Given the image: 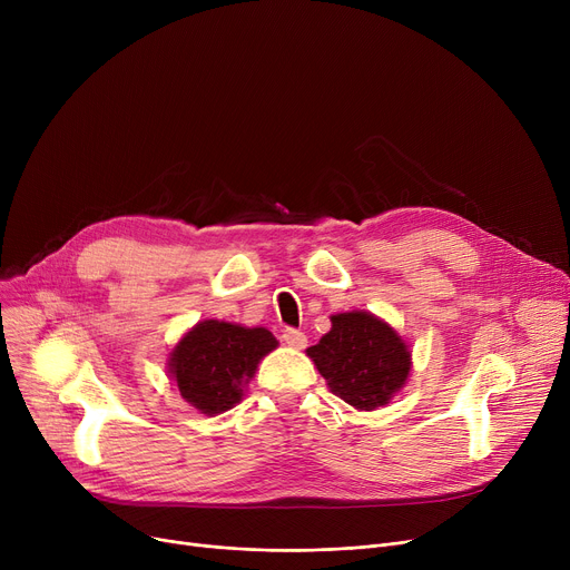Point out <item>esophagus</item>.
<instances>
[{"label": "esophagus", "instance_id": "obj_1", "mask_svg": "<svg viewBox=\"0 0 570 570\" xmlns=\"http://www.w3.org/2000/svg\"><path fill=\"white\" fill-rule=\"evenodd\" d=\"M282 340L291 348H305L307 346V335L303 331H295V327H288V331H284Z\"/></svg>", "mask_w": 570, "mask_h": 570}]
</instances>
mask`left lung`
Wrapping results in <instances>:
<instances>
[{"mask_svg": "<svg viewBox=\"0 0 570 570\" xmlns=\"http://www.w3.org/2000/svg\"><path fill=\"white\" fill-rule=\"evenodd\" d=\"M331 321L333 331L307 348L321 376L355 409L387 404L411 370L406 344L391 325L367 312H346Z\"/></svg>", "mask_w": 570, "mask_h": 570, "instance_id": "1", "label": "left lung"}]
</instances>
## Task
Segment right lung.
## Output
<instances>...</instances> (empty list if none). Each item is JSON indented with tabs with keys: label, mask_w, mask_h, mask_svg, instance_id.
<instances>
[{
	"label": "right lung",
	"mask_w": 570,
	"mask_h": 570,
	"mask_svg": "<svg viewBox=\"0 0 570 570\" xmlns=\"http://www.w3.org/2000/svg\"><path fill=\"white\" fill-rule=\"evenodd\" d=\"M277 346L265 327L203 321L173 351L170 374L179 395L203 413H222L243 400L263 355Z\"/></svg>",
	"instance_id": "add662e5"
}]
</instances>
